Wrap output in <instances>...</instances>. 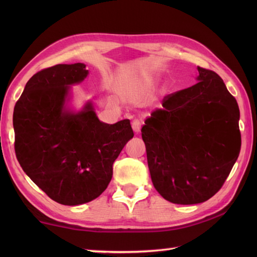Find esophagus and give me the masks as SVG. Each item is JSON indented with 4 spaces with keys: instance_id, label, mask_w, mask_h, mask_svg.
Returning a JSON list of instances; mask_svg holds the SVG:
<instances>
[{
    "instance_id": "obj_1",
    "label": "esophagus",
    "mask_w": 257,
    "mask_h": 257,
    "mask_svg": "<svg viewBox=\"0 0 257 257\" xmlns=\"http://www.w3.org/2000/svg\"><path fill=\"white\" fill-rule=\"evenodd\" d=\"M141 125H143V121H141V120H139V119H134V121L132 122V127H133L134 132H135L136 134L140 133Z\"/></svg>"
}]
</instances>
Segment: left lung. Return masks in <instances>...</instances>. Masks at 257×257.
<instances>
[{
	"label": "left lung",
	"instance_id": "1",
	"mask_svg": "<svg viewBox=\"0 0 257 257\" xmlns=\"http://www.w3.org/2000/svg\"><path fill=\"white\" fill-rule=\"evenodd\" d=\"M198 70V83L163 98L141 129L154 187L176 204L212 198L241 150L236 99L216 73Z\"/></svg>",
	"mask_w": 257,
	"mask_h": 257
}]
</instances>
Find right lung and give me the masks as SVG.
I'll return each instance as SVG.
<instances>
[{
  "mask_svg": "<svg viewBox=\"0 0 257 257\" xmlns=\"http://www.w3.org/2000/svg\"><path fill=\"white\" fill-rule=\"evenodd\" d=\"M88 75L86 65L58 64L27 81L13 112L15 154L24 172L57 203L79 205L98 198L112 165L134 137L129 119L101 122L91 102L66 108L70 85Z\"/></svg>",
  "mask_w": 257,
  "mask_h": 257,
  "instance_id": "add662e5",
  "label": "right lung"
}]
</instances>
